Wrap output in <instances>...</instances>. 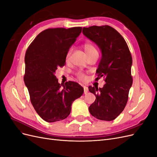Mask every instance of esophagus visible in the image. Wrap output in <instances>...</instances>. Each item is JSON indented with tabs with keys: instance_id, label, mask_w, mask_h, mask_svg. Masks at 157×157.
Returning a JSON list of instances; mask_svg holds the SVG:
<instances>
[{
	"instance_id": "esophagus-1",
	"label": "esophagus",
	"mask_w": 157,
	"mask_h": 157,
	"mask_svg": "<svg viewBox=\"0 0 157 157\" xmlns=\"http://www.w3.org/2000/svg\"><path fill=\"white\" fill-rule=\"evenodd\" d=\"M83 88H84V94H86L88 92V88L86 86H83Z\"/></svg>"
}]
</instances>
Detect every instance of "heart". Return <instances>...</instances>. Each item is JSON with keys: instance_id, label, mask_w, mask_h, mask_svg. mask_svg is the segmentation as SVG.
Returning <instances> with one entry per match:
<instances>
[{"instance_id": "b5f03b06", "label": "heart", "mask_w": 157, "mask_h": 157, "mask_svg": "<svg viewBox=\"0 0 157 157\" xmlns=\"http://www.w3.org/2000/svg\"><path fill=\"white\" fill-rule=\"evenodd\" d=\"M83 48L85 50V52L86 53L87 56L92 53H94V52H98L96 48H95V46L92 44L88 43V42L83 44ZM70 55H71V50H69L67 52V54H66V59H68L69 58ZM77 77L80 80H84L86 78V75H85L82 72H81V71H78V72L77 73Z\"/></svg>"}]
</instances>
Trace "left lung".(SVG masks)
Instances as JSON below:
<instances>
[{
	"mask_svg": "<svg viewBox=\"0 0 157 157\" xmlns=\"http://www.w3.org/2000/svg\"><path fill=\"white\" fill-rule=\"evenodd\" d=\"M82 33L101 50L96 80L103 77L105 81L102 88L88 87L96 96L89 111L98 119L111 121L122 112L128 101L133 82L132 55L124 38L111 26L83 27Z\"/></svg>",
	"mask_w": 157,
	"mask_h": 157,
	"instance_id": "obj_1",
	"label": "left lung"
}]
</instances>
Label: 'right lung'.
Listing matches in <instances>:
<instances>
[{
  "label": "right lung",
  "instance_id": "add662e5",
  "mask_svg": "<svg viewBox=\"0 0 157 157\" xmlns=\"http://www.w3.org/2000/svg\"><path fill=\"white\" fill-rule=\"evenodd\" d=\"M81 31V27L50 28L40 33L27 49L23 80L33 107L46 122L67 118L72 103L83 94L78 83L61 85L55 76L58 67L65 65L66 54Z\"/></svg>",
  "mask_w": 157,
  "mask_h": 157
}]
</instances>
